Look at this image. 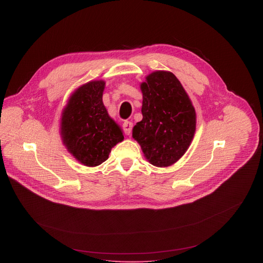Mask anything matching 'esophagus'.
<instances>
[{
	"label": "esophagus",
	"mask_w": 263,
	"mask_h": 263,
	"mask_svg": "<svg viewBox=\"0 0 263 263\" xmlns=\"http://www.w3.org/2000/svg\"><path fill=\"white\" fill-rule=\"evenodd\" d=\"M122 127H123V131L127 135H130L132 132V128H133V123L131 121H124L122 123Z\"/></svg>",
	"instance_id": "34e87169"
}]
</instances>
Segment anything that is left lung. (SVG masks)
<instances>
[{"mask_svg":"<svg viewBox=\"0 0 263 263\" xmlns=\"http://www.w3.org/2000/svg\"><path fill=\"white\" fill-rule=\"evenodd\" d=\"M142 121L133 128L146 159L166 167L187 150L196 129V113L181 83L167 71H155L142 83Z\"/></svg>","mask_w":263,"mask_h":263,"instance_id":"obj_1","label":"left lung"}]
</instances>
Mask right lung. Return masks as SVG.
<instances>
[{
	"label": "right lung",
	"mask_w": 263,
	"mask_h": 263,
	"mask_svg": "<svg viewBox=\"0 0 263 263\" xmlns=\"http://www.w3.org/2000/svg\"><path fill=\"white\" fill-rule=\"evenodd\" d=\"M105 83L92 81L78 88L62 117V137L69 153L86 166L107 160L109 151L123 140L121 129L102 102Z\"/></svg>",
	"instance_id": "obj_1"
}]
</instances>
